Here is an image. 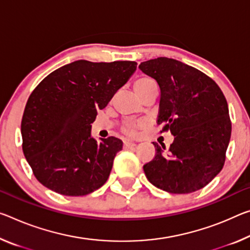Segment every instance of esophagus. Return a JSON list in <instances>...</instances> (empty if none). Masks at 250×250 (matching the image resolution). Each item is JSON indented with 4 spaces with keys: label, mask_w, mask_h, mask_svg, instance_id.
<instances>
[{
    "label": "esophagus",
    "mask_w": 250,
    "mask_h": 250,
    "mask_svg": "<svg viewBox=\"0 0 250 250\" xmlns=\"http://www.w3.org/2000/svg\"><path fill=\"white\" fill-rule=\"evenodd\" d=\"M136 146V144H134V142H132V141H129V140H125L124 141V146L125 148H133V146Z\"/></svg>",
    "instance_id": "34e87169"
}]
</instances>
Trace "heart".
Instances as JSON below:
<instances>
[{
  "instance_id": "b5f03b06",
  "label": "heart",
  "mask_w": 250,
  "mask_h": 250,
  "mask_svg": "<svg viewBox=\"0 0 250 250\" xmlns=\"http://www.w3.org/2000/svg\"><path fill=\"white\" fill-rule=\"evenodd\" d=\"M153 84H154V82H153V80H151V79L146 78V77H142L134 81L133 89H134V91H136V93L138 94V96H140L144 91H146L149 88V86H151ZM138 126H139V125L136 124V122L128 121L125 125V131L128 133H134V131H136V129L138 128Z\"/></svg>"
}]
</instances>
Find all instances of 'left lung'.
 Returning a JSON list of instances; mask_svg holds the SVG:
<instances>
[{
    "instance_id": "obj_1",
    "label": "left lung",
    "mask_w": 250,
    "mask_h": 250,
    "mask_svg": "<svg viewBox=\"0 0 250 250\" xmlns=\"http://www.w3.org/2000/svg\"><path fill=\"white\" fill-rule=\"evenodd\" d=\"M139 69L160 88L158 125L175 139L144 166L146 179L170 193H189L207 186L223 169L231 136L227 100L208 75L175 59L141 62Z\"/></svg>"
}]
</instances>
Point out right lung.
<instances>
[{"label":"right lung","mask_w":250,"mask_h":250,"mask_svg":"<svg viewBox=\"0 0 250 250\" xmlns=\"http://www.w3.org/2000/svg\"><path fill=\"white\" fill-rule=\"evenodd\" d=\"M136 69L134 61L78 60L53 71L33 90L22 118V148L44 187L84 196L105 184L122 141L109 137L98 142L91 124Z\"/></svg>","instance_id":"right-lung-1"}]
</instances>
